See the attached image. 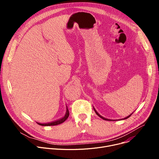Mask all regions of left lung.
Wrapping results in <instances>:
<instances>
[{
    "mask_svg": "<svg viewBox=\"0 0 159 159\" xmlns=\"http://www.w3.org/2000/svg\"><path fill=\"white\" fill-rule=\"evenodd\" d=\"M94 111H95V112H96V114H97V115H98V116H99V117H100V118H102V119H103V120H106V121H111V120H109V119H106V118H104V117H102V116H101V115H99V113H98V112H97V111H96V109H95V108H94ZM132 114H133V113H131V115H129V116H127V117H126V118H124V119H123V120H125V119H127V118H129V116H131V115H132Z\"/></svg>",
    "mask_w": 159,
    "mask_h": 159,
    "instance_id": "8db88e82",
    "label": "left lung"
}]
</instances>
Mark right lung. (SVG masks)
Listing matches in <instances>:
<instances>
[{
    "label": "right lung",
    "instance_id": "add662e5",
    "mask_svg": "<svg viewBox=\"0 0 159 159\" xmlns=\"http://www.w3.org/2000/svg\"><path fill=\"white\" fill-rule=\"evenodd\" d=\"M69 116V109H68V107H66V113H65V115L64 116V117L61 118L60 120H58L57 121L51 122V123H37L38 125H41V126H55V125H60L62 123H63L68 118Z\"/></svg>",
    "mask_w": 159,
    "mask_h": 159
}]
</instances>
